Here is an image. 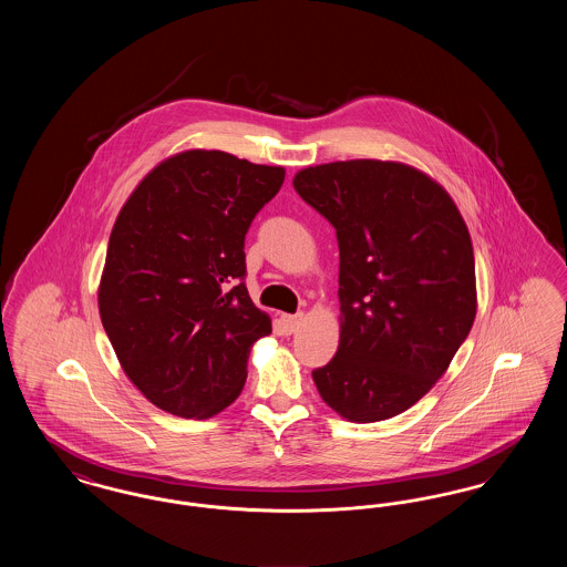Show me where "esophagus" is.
Returning a JSON list of instances; mask_svg holds the SVG:
<instances>
[{
    "mask_svg": "<svg viewBox=\"0 0 567 567\" xmlns=\"http://www.w3.org/2000/svg\"><path fill=\"white\" fill-rule=\"evenodd\" d=\"M280 321H282V329H285V333H296L297 329H299V324L303 321V315L299 312V315H282L280 317Z\"/></svg>",
    "mask_w": 567,
    "mask_h": 567,
    "instance_id": "obj_1",
    "label": "esophagus"
}]
</instances>
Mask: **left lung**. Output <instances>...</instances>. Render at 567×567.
I'll return each mask as SVG.
<instances>
[{
  "instance_id": "obj_1",
  "label": "left lung",
  "mask_w": 567,
  "mask_h": 567,
  "mask_svg": "<svg viewBox=\"0 0 567 567\" xmlns=\"http://www.w3.org/2000/svg\"><path fill=\"white\" fill-rule=\"evenodd\" d=\"M293 187L340 248V344L315 384L347 421L398 416L449 370L476 319L467 225L453 197L405 163H323L299 169Z\"/></svg>"
}]
</instances>
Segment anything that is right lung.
Returning <instances> with one entry per match:
<instances>
[{"instance_id": "right-lung-1", "label": "right lung", "mask_w": 567, "mask_h": 567, "mask_svg": "<svg viewBox=\"0 0 567 567\" xmlns=\"http://www.w3.org/2000/svg\"><path fill=\"white\" fill-rule=\"evenodd\" d=\"M285 167L185 151L135 187L110 234L97 303L123 372L151 404L210 419L234 404L271 321L248 297L244 238Z\"/></svg>"}]
</instances>
